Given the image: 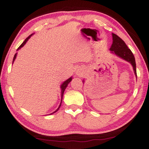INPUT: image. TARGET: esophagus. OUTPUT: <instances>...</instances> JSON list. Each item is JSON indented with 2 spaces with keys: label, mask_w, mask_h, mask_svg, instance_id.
Wrapping results in <instances>:
<instances>
[{
  "label": "esophagus",
  "mask_w": 149,
  "mask_h": 149,
  "mask_svg": "<svg viewBox=\"0 0 149 149\" xmlns=\"http://www.w3.org/2000/svg\"><path fill=\"white\" fill-rule=\"evenodd\" d=\"M83 74H84V71L81 68H79L76 70V74L78 77H82Z\"/></svg>",
  "instance_id": "obj_1"
}]
</instances>
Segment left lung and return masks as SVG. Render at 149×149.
I'll return each mask as SVG.
<instances>
[{
	"label": "left lung",
	"mask_w": 149,
	"mask_h": 149,
	"mask_svg": "<svg viewBox=\"0 0 149 149\" xmlns=\"http://www.w3.org/2000/svg\"><path fill=\"white\" fill-rule=\"evenodd\" d=\"M112 36H113V43L111 45V48L109 49V50L111 51V54L115 55L116 56L130 63L133 67L134 74L137 78L135 58H134L132 51L130 49H128L125 42L121 38L119 37L117 34L112 33ZM83 83H85L84 80H83Z\"/></svg>",
	"instance_id": "obj_1"
}]
</instances>
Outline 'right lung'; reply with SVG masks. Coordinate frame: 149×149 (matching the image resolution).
<instances>
[{
	"label": "right lung",
	"mask_w": 149,
	"mask_h": 149,
	"mask_svg": "<svg viewBox=\"0 0 149 149\" xmlns=\"http://www.w3.org/2000/svg\"><path fill=\"white\" fill-rule=\"evenodd\" d=\"M33 35V34H30V35L28 36V38H26V39H25V40H24V41L22 42V44L21 45H20L19 47H18V49H17V51H18V50H19L20 49H21L22 47H23L25 45H26V42H27V41L28 40L30 39V38L31 37V36ZM17 53H16V54H15V56H14V57H13V62H14V61H15V58H16V57H17ZM72 77H70V78L69 79H67V80H66V81H64V82H63L62 84H61V85H60V89H61V102H60V105H59V107L58 108V109H57L56 111H55L54 112H53L52 113H51V114H49V115H52V114H54V113H56L57 111H58L59 110V109H60V107H61V104H62V98H63V95H64V91H65V89H66V88L67 87V86H68V83L70 82L71 81H72Z\"/></svg>",
	"instance_id": "right-lung-1"
}]
</instances>
